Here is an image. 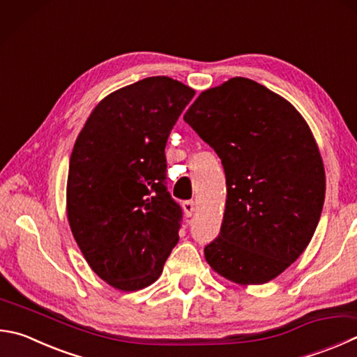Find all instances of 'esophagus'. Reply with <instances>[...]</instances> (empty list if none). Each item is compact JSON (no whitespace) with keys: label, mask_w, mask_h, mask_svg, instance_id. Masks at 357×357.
Returning <instances> with one entry per match:
<instances>
[{"label":"esophagus","mask_w":357,"mask_h":357,"mask_svg":"<svg viewBox=\"0 0 357 357\" xmlns=\"http://www.w3.org/2000/svg\"><path fill=\"white\" fill-rule=\"evenodd\" d=\"M183 209H184L185 217H192L193 212H195V209H197V206H195V203H193V201H184Z\"/></svg>","instance_id":"34e87169"}]
</instances>
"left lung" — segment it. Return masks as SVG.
<instances>
[{"instance_id":"obj_1","label":"left lung","mask_w":357,"mask_h":357,"mask_svg":"<svg viewBox=\"0 0 357 357\" xmlns=\"http://www.w3.org/2000/svg\"><path fill=\"white\" fill-rule=\"evenodd\" d=\"M184 120L226 174L223 223L204 248L207 264L241 286L275 280L307 248L325 203L309 125L281 95L238 76L201 92Z\"/></svg>"}]
</instances>
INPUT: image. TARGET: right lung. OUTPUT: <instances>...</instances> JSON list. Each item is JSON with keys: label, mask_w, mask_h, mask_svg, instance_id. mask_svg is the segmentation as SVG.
<instances>
[{"label": "right lung", "mask_w": 357, "mask_h": 357, "mask_svg": "<svg viewBox=\"0 0 357 357\" xmlns=\"http://www.w3.org/2000/svg\"><path fill=\"white\" fill-rule=\"evenodd\" d=\"M195 90L153 76L95 106L71 151L67 218L84 259L109 286L135 291L162 275L181 207L164 184L165 145Z\"/></svg>", "instance_id": "add662e5"}]
</instances>
